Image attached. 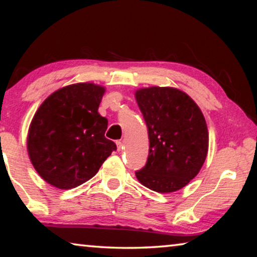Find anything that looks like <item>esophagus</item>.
<instances>
[{
    "label": "esophagus",
    "mask_w": 257,
    "mask_h": 257,
    "mask_svg": "<svg viewBox=\"0 0 257 257\" xmlns=\"http://www.w3.org/2000/svg\"><path fill=\"white\" fill-rule=\"evenodd\" d=\"M116 149H118L119 152L122 150L123 149V143L121 141H116Z\"/></svg>",
    "instance_id": "1"
}]
</instances>
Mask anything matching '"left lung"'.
I'll use <instances>...</instances> for the list:
<instances>
[{"label":"left lung","instance_id":"1","mask_svg":"<svg viewBox=\"0 0 257 257\" xmlns=\"http://www.w3.org/2000/svg\"><path fill=\"white\" fill-rule=\"evenodd\" d=\"M135 97L149 128L147 163L136 172L143 186L172 193L198 175L208 151V132L201 108L175 87L139 88Z\"/></svg>","mask_w":257,"mask_h":257}]
</instances>
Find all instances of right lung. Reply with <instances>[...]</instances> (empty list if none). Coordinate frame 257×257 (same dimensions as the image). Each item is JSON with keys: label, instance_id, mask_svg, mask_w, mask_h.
Instances as JSON below:
<instances>
[{"label": "right lung", "instance_id": "add662e5", "mask_svg": "<svg viewBox=\"0 0 257 257\" xmlns=\"http://www.w3.org/2000/svg\"><path fill=\"white\" fill-rule=\"evenodd\" d=\"M105 87L78 82L55 90L37 108L27 135L35 170L47 184L71 189L96 175L116 150L105 138L107 119L98 113Z\"/></svg>", "mask_w": 257, "mask_h": 257}]
</instances>
